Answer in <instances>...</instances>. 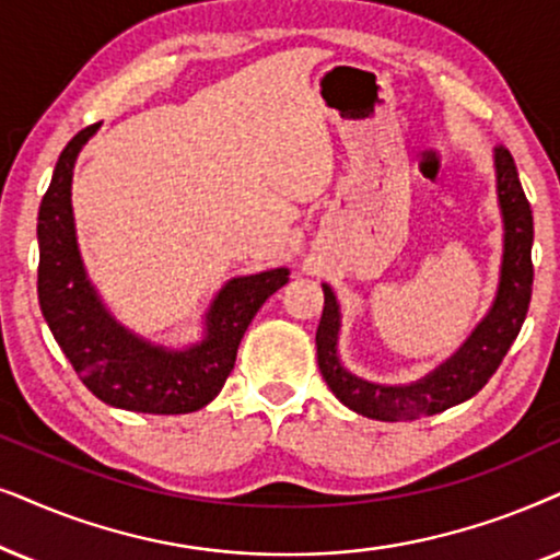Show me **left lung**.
Returning <instances> with one entry per match:
<instances>
[{"label":"left lung","instance_id":"1","mask_svg":"<svg viewBox=\"0 0 560 560\" xmlns=\"http://www.w3.org/2000/svg\"><path fill=\"white\" fill-rule=\"evenodd\" d=\"M497 202L502 214V266L494 302L471 335L441 366L409 384H376L342 366L338 353L340 304L327 284L325 307L315 335L319 374L330 392L353 412L371 420H420L471 399L499 369L506 350L525 323L533 294V210L517 166L506 148H494Z\"/></svg>","mask_w":560,"mask_h":560}]
</instances>
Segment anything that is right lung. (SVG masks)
<instances>
[{
	"mask_svg": "<svg viewBox=\"0 0 560 560\" xmlns=\"http://www.w3.org/2000/svg\"><path fill=\"white\" fill-rule=\"evenodd\" d=\"M96 130L100 125L84 128L63 148L37 212L43 317L73 371L104 405L145 415L197 412L225 386L250 319L287 284L289 268L230 279L205 312L202 338L189 346H161L125 327L89 279L73 222V166Z\"/></svg>",
	"mask_w": 560,
	"mask_h": 560,
	"instance_id": "right-lung-1",
	"label": "right lung"
}]
</instances>
